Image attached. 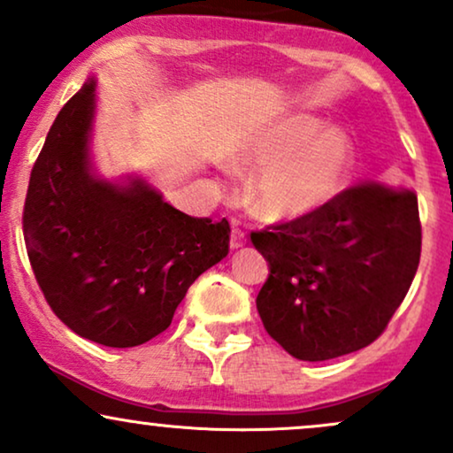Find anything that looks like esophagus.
Returning a JSON list of instances; mask_svg holds the SVG:
<instances>
[{"label": "esophagus", "mask_w": 453, "mask_h": 453, "mask_svg": "<svg viewBox=\"0 0 453 453\" xmlns=\"http://www.w3.org/2000/svg\"><path fill=\"white\" fill-rule=\"evenodd\" d=\"M244 242H247V236H244V232L238 226H232L230 247L232 249H241V247H244Z\"/></svg>", "instance_id": "1"}]
</instances>
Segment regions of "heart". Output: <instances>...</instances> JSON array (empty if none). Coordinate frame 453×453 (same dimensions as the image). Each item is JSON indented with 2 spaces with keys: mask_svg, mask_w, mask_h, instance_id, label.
I'll return each mask as SVG.
<instances>
[{
  "mask_svg": "<svg viewBox=\"0 0 453 453\" xmlns=\"http://www.w3.org/2000/svg\"><path fill=\"white\" fill-rule=\"evenodd\" d=\"M232 165L256 173L247 189L253 215L288 223L315 215L349 189L357 147L326 119L294 112L253 129L234 150Z\"/></svg>",
  "mask_w": 453,
  "mask_h": 453,
  "instance_id": "b5f03b06",
  "label": "heart"
}]
</instances>
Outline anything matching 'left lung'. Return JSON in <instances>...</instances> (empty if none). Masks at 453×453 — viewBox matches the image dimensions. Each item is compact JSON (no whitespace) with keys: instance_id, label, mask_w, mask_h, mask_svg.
Listing matches in <instances>:
<instances>
[{"instance_id":"1","label":"left lung","mask_w":453,"mask_h":453,"mask_svg":"<svg viewBox=\"0 0 453 453\" xmlns=\"http://www.w3.org/2000/svg\"><path fill=\"white\" fill-rule=\"evenodd\" d=\"M251 241L270 268L256 300L268 334L298 360H332L371 345L407 296L422 251L418 197L353 187Z\"/></svg>"}]
</instances>
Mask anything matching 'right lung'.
<instances>
[{
    "instance_id": "right-lung-1",
    "label": "right lung",
    "mask_w": 453,
    "mask_h": 453,
    "mask_svg": "<svg viewBox=\"0 0 453 453\" xmlns=\"http://www.w3.org/2000/svg\"><path fill=\"white\" fill-rule=\"evenodd\" d=\"M96 112L91 76L57 114L31 170L23 234L55 315L82 339L123 349L173 324L189 285L230 251V223L176 211L136 173H97Z\"/></svg>"
}]
</instances>
